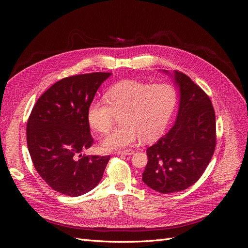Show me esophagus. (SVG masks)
I'll list each match as a JSON object with an SVG mask.
<instances>
[{"mask_svg":"<svg viewBox=\"0 0 248 248\" xmlns=\"http://www.w3.org/2000/svg\"><path fill=\"white\" fill-rule=\"evenodd\" d=\"M134 153L133 150L129 149V150H124V151H118L117 154L118 155H132Z\"/></svg>","mask_w":248,"mask_h":248,"instance_id":"34e87169","label":"esophagus"}]
</instances>
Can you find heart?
Here are the masks:
<instances>
[{"mask_svg":"<svg viewBox=\"0 0 248 248\" xmlns=\"http://www.w3.org/2000/svg\"><path fill=\"white\" fill-rule=\"evenodd\" d=\"M106 99L90 104L88 121L95 131L104 134L120 116L122 125L101 141L103 150L116 151L132 145L139 138L149 141L160 136L175 109L177 94L167 84L124 80L108 90Z\"/></svg>","mask_w":248,"mask_h":248,"instance_id":"1","label":"heart"}]
</instances>
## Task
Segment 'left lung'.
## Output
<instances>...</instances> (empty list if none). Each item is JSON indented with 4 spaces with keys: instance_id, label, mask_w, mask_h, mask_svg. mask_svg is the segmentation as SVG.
I'll list each match as a JSON object with an SVG mask.
<instances>
[{
    "instance_id": "8db88e82",
    "label": "left lung",
    "mask_w": 248,
    "mask_h": 248,
    "mask_svg": "<svg viewBox=\"0 0 248 248\" xmlns=\"http://www.w3.org/2000/svg\"><path fill=\"white\" fill-rule=\"evenodd\" d=\"M180 104L174 126L147 149L142 181L160 193L182 191L196 183L216 146L215 111L209 96L186 74L175 71Z\"/></svg>"
}]
</instances>
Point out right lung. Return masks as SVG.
<instances>
[{"instance_id": "add662e5", "label": "right lung", "mask_w": 248, "mask_h": 248, "mask_svg": "<svg viewBox=\"0 0 248 248\" xmlns=\"http://www.w3.org/2000/svg\"><path fill=\"white\" fill-rule=\"evenodd\" d=\"M110 76L93 72L55 82L36 101L27 123V144L36 170L52 189L78 197L98 185L109 156L82 155L93 145L88 108Z\"/></svg>"}]
</instances>
